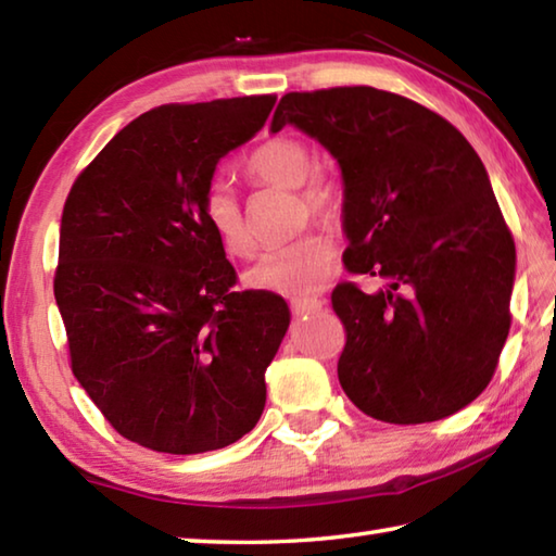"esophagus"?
<instances>
[{"label":"esophagus","instance_id":"1","mask_svg":"<svg viewBox=\"0 0 556 556\" xmlns=\"http://www.w3.org/2000/svg\"><path fill=\"white\" fill-rule=\"evenodd\" d=\"M289 306H291V314H294V316H306V314H316V312H321L324 301H321V299H316V296L291 299V301H289Z\"/></svg>","mask_w":556,"mask_h":556}]
</instances>
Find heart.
Instances as JSON below:
<instances>
[{
  "label": "heart",
  "mask_w": 556,
  "mask_h": 556,
  "mask_svg": "<svg viewBox=\"0 0 556 556\" xmlns=\"http://www.w3.org/2000/svg\"><path fill=\"white\" fill-rule=\"evenodd\" d=\"M314 168V149L304 139L279 135L265 139L244 159V174L260 186L294 188L299 199V220L308 215L324 223L341 218V191L331 176ZM203 220L215 240L230 257H250L255 240L244 220L240 201L223 181L205 188L201 201ZM336 244L321 230L301 232L281 248L262 255L244 271V285L255 291H271L281 296H306L324 285L331 275Z\"/></svg>",
  "instance_id": "b5f03b06"
}]
</instances>
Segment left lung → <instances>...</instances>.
<instances>
[{"mask_svg": "<svg viewBox=\"0 0 556 556\" xmlns=\"http://www.w3.org/2000/svg\"><path fill=\"white\" fill-rule=\"evenodd\" d=\"M287 125L341 164L345 269L384 281L331 294L343 392L390 425L464 409L493 380L515 281L513 232L476 149L434 110L370 86L287 92L271 131Z\"/></svg>", "mask_w": 556, "mask_h": 556, "instance_id": "8db88e82", "label": "left lung"}]
</instances>
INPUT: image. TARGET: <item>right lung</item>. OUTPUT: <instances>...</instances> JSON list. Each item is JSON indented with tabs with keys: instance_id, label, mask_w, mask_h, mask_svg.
Listing matches in <instances>:
<instances>
[{
	"instance_id": "1",
	"label": "right lung",
	"mask_w": 556,
	"mask_h": 556,
	"mask_svg": "<svg viewBox=\"0 0 556 556\" xmlns=\"http://www.w3.org/2000/svg\"><path fill=\"white\" fill-rule=\"evenodd\" d=\"M277 96L172 102L131 119L63 205L55 304L71 370L110 427L159 454H205L255 429L289 326L203 220L215 164L265 125Z\"/></svg>"
}]
</instances>
